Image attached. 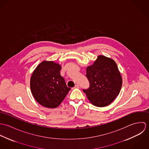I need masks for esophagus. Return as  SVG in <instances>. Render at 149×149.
Instances as JSON below:
<instances>
[{
    "mask_svg": "<svg viewBox=\"0 0 149 149\" xmlns=\"http://www.w3.org/2000/svg\"><path fill=\"white\" fill-rule=\"evenodd\" d=\"M74 88H79V85H75V86H74Z\"/></svg>",
    "mask_w": 149,
    "mask_h": 149,
    "instance_id": "esophagus-1",
    "label": "esophagus"
}]
</instances>
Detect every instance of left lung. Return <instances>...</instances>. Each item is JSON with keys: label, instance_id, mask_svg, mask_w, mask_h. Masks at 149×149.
Segmentation results:
<instances>
[{"label": "left lung", "instance_id": "1", "mask_svg": "<svg viewBox=\"0 0 149 149\" xmlns=\"http://www.w3.org/2000/svg\"><path fill=\"white\" fill-rule=\"evenodd\" d=\"M86 70L89 87L83 92L88 100L99 107L110 104L118 96L122 85V76L115 61L100 55Z\"/></svg>", "mask_w": 149, "mask_h": 149}]
</instances>
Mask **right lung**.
<instances>
[{
    "instance_id": "obj_1",
    "label": "right lung",
    "mask_w": 149,
    "mask_h": 149,
    "mask_svg": "<svg viewBox=\"0 0 149 149\" xmlns=\"http://www.w3.org/2000/svg\"><path fill=\"white\" fill-rule=\"evenodd\" d=\"M61 69V65L54 61H43L34 70L30 89L34 99L41 106L57 107L70 90L60 74Z\"/></svg>"
}]
</instances>
